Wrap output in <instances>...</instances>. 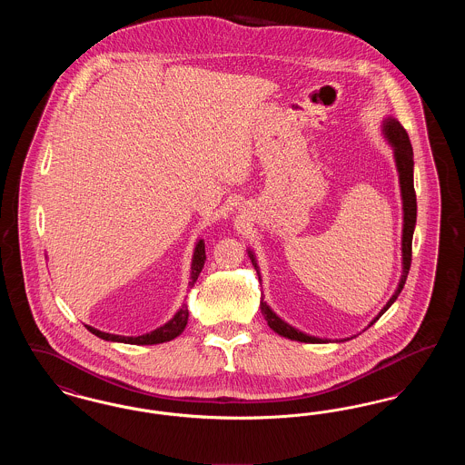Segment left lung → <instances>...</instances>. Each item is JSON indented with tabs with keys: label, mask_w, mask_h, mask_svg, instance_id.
I'll return each instance as SVG.
<instances>
[{
	"label": "left lung",
	"mask_w": 465,
	"mask_h": 465,
	"mask_svg": "<svg viewBox=\"0 0 465 465\" xmlns=\"http://www.w3.org/2000/svg\"><path fill=\"white\" fill-rule=\"evenodd\" d=\"M383 131H385L389 143L394 148V156H396V165H398L399 171L401 195H402V211H404V226H402V275H401V281H399V286L396 289V292H394V296L389 300V303L371 321V324L376 322L387 312V309L398 300L399 292L404 288V282H406V277H408V272H410V266H411V242H413V230H415V223H417V195H415V186H413V148H411L410 137H408V133L404 131V127L394 118H387V122L383 124ZM249 258H251L252 265H254L256 272H258L254 254L251 251H249ZM260 309H262V313L265 315L268 326L277 334H281V336H286L289 340H296V341H305V343H324L326 341V340L309 336V334L298 331L292 326H289L288 322H284L281 317H277L272 312V309L263 302V298L260 302Z\"/></svg>",
	"instance_id": "8db88e82"
}]
</instances>
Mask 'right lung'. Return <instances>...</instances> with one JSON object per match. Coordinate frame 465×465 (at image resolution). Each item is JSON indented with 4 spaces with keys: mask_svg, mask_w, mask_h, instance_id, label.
I'll list each match as a JSON object with an SVG mask.
<instances>
[{
    "mask_svg": "<svg viewBox=\"0 0 465 465\" xmlns=\"http://www.w3.org/2000/svg\"><path fill=\"white\" fill-rule=\"evenodd\" d=\"M205 263V243L203 241H199L195 245V252H193V260H192V275H190V286H193L199 279L202 266ZM188 322V309L186 305H183L176 315L163 326H160L158 330L141 336H120V334H110V332L99 331L87 326L92 334L108 340V341H120V343H131V345H156V343H163V341H171L181 332L184 331Z\"/></svg>",
    "mask_w": 465,
    "mask_h": 465,
    "instance_id": "1",
    "label": "right lung"
}]
</instances>
